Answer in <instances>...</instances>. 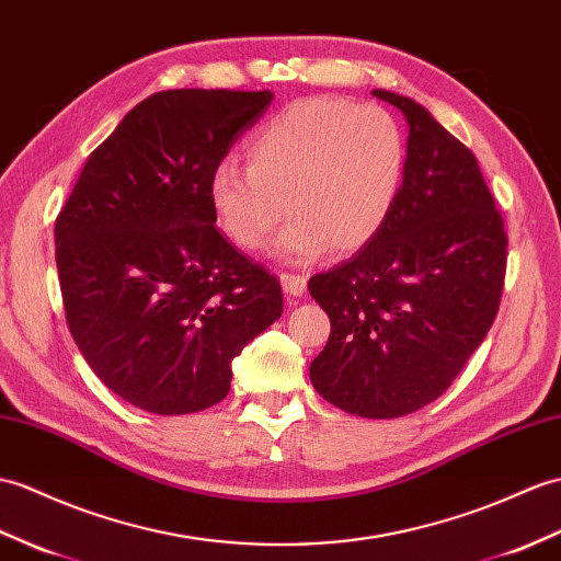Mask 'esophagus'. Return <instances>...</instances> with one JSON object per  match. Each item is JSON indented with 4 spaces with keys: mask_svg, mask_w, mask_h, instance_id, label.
<instances>
[{
    "mask_svg": "<svg viewBox=\"0 0 561 561\" xmlns=\"http://www.w3.org/2000/svg\"><path fill=\"white\" fill-rule=\"evenodd\" d=\"M279 279H282L286 296H304L306 294V277L289 275V272H284Z\"/></svg>",
    "mask_w": 561,
    "mask_h": 561,
    "instance_id": "34e87169",
    "label": "esophagus"
}]
</instances>
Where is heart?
Segmentation results:
<instances>
[{"label":"heart","mask_w":561,"mask_h":561,"mask_svg":"<svg viewBox=\"0 0 561 561\" xmlns=\"http://www.w3.org/2000/svg\"><path fill=\"white\" fill-rule=\"evenodd\" d=\"M249 167L221 162L210 205L221 231L253 251L286 213L275 253L308 263L356 253L387 225L407 172V138L382 107L342 98L286 104L245 142Z\"/></svg>","instance_id":"heart-1"}]
</instances>
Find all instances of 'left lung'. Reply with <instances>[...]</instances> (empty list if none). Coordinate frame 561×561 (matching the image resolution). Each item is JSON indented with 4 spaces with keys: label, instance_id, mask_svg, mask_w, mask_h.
Segmentation results:
<instances>
[{
    "label": "left lung",
    "instance_id": "8db88e82",
    "mask_svg": "<svg viewBox=\"0 0 561 561\" xmlns=\"http://www.w3.org/2000/svg\"><path fill=\"white\" fill-rule=\"evenodd\" d=\"M373 95L407 116V172L382 231L308 282L332 322L310 382L346 413L399 419L442 397L483 344L510 241L476 154L423 104Z\"/></svg>",
    "mask_w": 561,
    "mask_h": 561
}]
</instances>
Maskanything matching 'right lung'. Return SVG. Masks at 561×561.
<instances>
[{"label":"right lung","instance_id":"right-lung-1","mask_svg":"<svg viewBox=\"0 0 561 561\" xmlns=\"http://www.w3.org/2000/svg\"><path fill=\"white\" fill-rule=\"evenodd\" d=\"M270 90H162L98 146L55 221L76 346L116 397L181 415L229 394L231 360L279 320L282 286L215 227L210 176Z\"/></svg>","mask_w":561,"mask_h":561}]
</instances>
